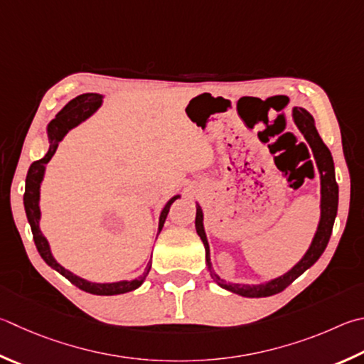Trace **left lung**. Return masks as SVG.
Returning a JSON list of instances; mask_svg holds the SVG:
<instances>
[{
    "label": "left lung",
    "instance_id": "obj_1",
    "mask_svg": "<svg viewBox=\"0 0 364 364\" xmlns=\"http://www.w3.org/2000/svg\"><path fill=\"white\" fill-rule=\"evenodd\" d=\"M293 119H294V124L297 125V129L301 130V134L310 144V148H312V153L316 161V167H318V171H320L321 215H320V223H318V228H316L312 243H310L306 255L302 256V259L297 262L291 270H288L287 274L277 277L274 280L261 283V285H242V283H226L224 280H221L220 277L215 274L213 267H211L210 247H208V240L203 229V213H202L200 205H197L196 230L203 242L205 259H207V266H208L211 279H213L221 288L228 289V291H232L235 294H240L245 297H267V296L283 291L288 285H291L297 277L302 275L309 267H312L314 264L318 261V257L323 255V251H325L329 242V237H331V232H333L334 220H336V215H338V202H339V186L338 183H336L333 156L326 148V144L323 143L318 132H316L315 121L309 111H306L304 108H293Z\"/></svg>",
    "mask_w": 364,
    "mask_h": 364
}]
</instances>
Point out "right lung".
I'll list each match as a JSON object with an SVG mask.
<instances>
[{
	"instance_id": "right-lung-1",
	"label": "right lung",
	"mask_w": 364,
	"mask_h": 364,
	"mask_svg": "<svg viewBox=\"0 0 364 364\" xmlns=\"http://www.w3.org/2000/svg\"><path fill=\"white\" fill-rule=\"evenodd\" d=\"M102 102H103V95L82 94L76 98H73L67 107H63L60 113L55 116V119H52L49 122L48 125L49 151L46 153L43 159H39L30 165V170L28 173H26V181H25L23 205H25V213H26V218H28V223L33 232V240H35L38 253L41 255L46 264L50 266L52 269H55L58 274H62L65 279H68L73 285L77 287L79 289H82L85 293L98 294V296H113V294L134 291V289H136L138 287H141V283L149 274L151 264H148V267L144 269L143 275H140L135 280H130V282L122 280L116 283H92L70 272V270L62 267L60 264L54 259L49 247V242L46 240L41 229H39V218H41V210H39V188H41V181L46 171V164H48L52 159V156L55 154V149L58 146V143L63 140V136L67 135L71 129H75L76 125L84 122L85 119H89L92 114H94L95 111L102 107ZM178 197L180 196L171 197V199L167 202V205L162 208L161 218H159V232L162 230L165 218L168 215L170 205L173 203Z\"/></svg>"
}]
</instances>
